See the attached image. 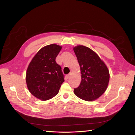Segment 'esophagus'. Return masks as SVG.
I'll return each mask as SVG.
<instances>
[{"label": "esophagus", "mask_w": 135, "mask_h": 135, "mask_svg": "<svg viewBox=\"0 0 135 135\" xmlns=\"http://www.w3.org/2000/svg\"><path fill=\"white\" fill-rule=\"evenodd\" d=\"M70 76H71V74H68V75H66V77L67 78H68V79H69V78H70Z\"/></svg>", "instance_id": "34e87169"}]
</instances>
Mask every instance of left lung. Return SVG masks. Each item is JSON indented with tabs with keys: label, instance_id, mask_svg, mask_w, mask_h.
<instances>
[{
	"label": "left lung",
	"instance_id": "left-lung-1",
	"mask_svg": "<svg viewBox=\"0 0 135 135\" xmlns=\"http://www.w3.org/2000/svg\"><path fill=\"white\" fill-rule=\"evenodd\" d=\"M80 65L81 82L75 95L87 101L97 99L107 90L109 71L105 64L91 49L84 46L73 48Z\"/></svg>",
	"mask_w": 135,
	"mask_h": 135
}]
</instances>
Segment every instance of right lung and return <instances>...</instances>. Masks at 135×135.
<instances>
[{
  "instance_id": "obj_1",
  "label": "right lung",
  "mask_w": 135,
  "mask_h": 135,
  "mask_svg": "<svg viewBox=\"0 0 135 135\" xmlns=\"http://www.w3.org/2000/svg\"><path fill=\"white\" fill-rule=\"evenodd\" d=\"M62 47L52 44L42 48L28 65L26 81L28 91L39 100L46 101L59 93L64 76L56 58Z\"/></svg>"
}]
</instances>
